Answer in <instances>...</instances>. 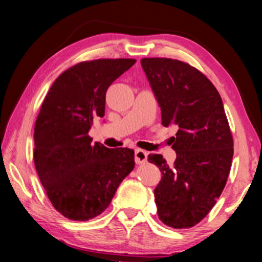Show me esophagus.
Masks as SVG:
<instances>
[{"label": "esophagus", "instance_id": "esophagus-1", "mask_svg": "<svg viewBox=\"0 0 262 262\" xmlns=\"http://www.w3.org/2000/svg\"><path fill=\"white\" fill-rule=\"evenodd\" d=\"M148 152L142 150V149H136L135 150V162L136 164H143L144 162H147Z\"/></svg>", "mask_w": 262, "mask_h": 262}]
</instances>
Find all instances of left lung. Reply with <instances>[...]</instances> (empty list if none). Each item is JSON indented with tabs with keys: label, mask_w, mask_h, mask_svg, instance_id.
Segmentation results:
<instances>
[{
	"label": "left lung",
	"mask_w": 262,
	"mask_h": 262,
	"mask_svg": "<svg viewBox=\"0 0 262 262\" xmlns=\"http://www.w3.org/2000/svg\"><path fill=\"white\" fill-rule=\"evenodd\" d=\"M141 65L161 107L162 124L178 128L173 164L160 154L148 156L162 172L154 191L157 213L170 227H192L214 206L231 170L233 138L221 94L184 61L142 58Z\"/></svg>",
	"instance_id": "8db88e82"
}]
</instances>
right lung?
Returning a JSON list of instances; mask_svg holds the SVG:
<instances>
[{"label": "right lung", "instance_id": "right-lung-1", "mask_svg": "<svg viewBox=\"0 0 262 262\" xmlns=\"http://www.w3.org/2000/svg\"><path fill=\"white\" fill-rule=\"evenodd\" d=\"M135 59H95L58 77L35 123L34 162L52 206L64 217L90 221L111 204L134 169V150L92 143L89 130L105 115L106 92Z\"/></svg>", "mask_w": 262, "mask_h": 262}]
</instances>
